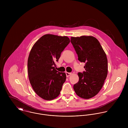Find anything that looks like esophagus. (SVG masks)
<instances>
[{"label": "esophagus", "instance_id": "esophagus-1", "mask_svg": "<svg viewBox=\"0 0 128 128\" xmlns=\"http://www.w3.org/2000/svg\"><path fill=\"white\" fill-rule=\"evenodd\" d=\"M66 77H69L70 76V75L72 74V73H70V72H66Z\"/></svg>", "mask_w": 128, "mask_h": 128}]
</instances>
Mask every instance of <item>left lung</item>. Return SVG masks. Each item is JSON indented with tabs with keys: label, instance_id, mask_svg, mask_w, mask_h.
I'll list each match as a JSON object with an SVG mask.
<instances>
[{
	"label": "left lung",
	"instance_id": "obj_1",
	"mask_svg": "<svg viewBox=\"0 0 128 128\" xmlns=\"http://www.w3.org/2000/svg\"><path fill=\"white\" fill-rule=\"evenodd\" d=\"M71 42L78 60L85 62V72H79V81L73 86L76 94L84 99L96 95L102 88L108 72L106 55L98 40L92 36L72 37Z\"/></svg>",
	"mask_w": 128,
	"mask_h": 128
}]
</instances>
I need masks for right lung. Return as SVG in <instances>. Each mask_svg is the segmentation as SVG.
Listing matches in <instances>:
<instances>
[{
	"instance_id": "obj_1",
	"label": "right lung",
	"mask_w": 128,
	"mask_h": 128,
	"mask_svg": "<svg viewBox=\"0 0 128 128\" xmlns=\"http://www.w3.org/2000/svg\"><path fill=\"white\" fill-rule=\"evenodd\" d=\"M70 42L68 37L47 34L40 37L30 51L28 60L29 80L34 91L45 100L58 97L66 81V73L58 72L54 66Z\"/></svg>"
}]
</instances>
